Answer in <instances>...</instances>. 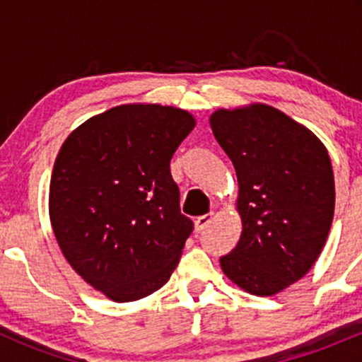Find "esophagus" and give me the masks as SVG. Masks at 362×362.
Listing matches in <instances>:
<instances>
[{
    "label": "esophagus",
    "mask_w": 362,
    "mask_h": 362,
    "mask_svg": "<svg viewBox=\"0 0 362 362\" xmlns=\"http://www.w3.org/2000/svg\"><path fill=\"white\" fill-rule=\"evenodd\" d=\"M213 221V213H207V214H202L199 216L197 219H195V230L201 233L202 230H206L207 226H209V223Z\"/></svg>",
    "instance_id": "esophagus-1"
}]
</instances>
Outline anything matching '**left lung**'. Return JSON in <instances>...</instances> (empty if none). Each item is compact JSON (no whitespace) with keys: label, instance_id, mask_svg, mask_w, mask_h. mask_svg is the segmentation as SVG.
Here are the masks:
<instances>
[{"label":"left lung","instance_id":"obj_1","mask_svg":"<svg viewBox=\"0 0 362 362\" xmlns=\"http://www.w3.org/2000/svg\"><path fill=\"white\" fill-rule=\"evenodd\" d=\"M209 122L233 161L243 224L221 269L248 293L272 296L323 250L335 207L330 156L313 132L269 105L216 110Z\"/></svg>","mask_w":362,"mask_h":362}]
</instances>
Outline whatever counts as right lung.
Masks as SVG:
<instances>
[{
	"instance_id": "obj_1",
	"label": "right lung",
	"mask_w": 362,
	"mask_h": 362,
	"mask_svg": "<svg viewBox=\"0 0 362 362\" xmlns=\"http://www.w3.org/2000/svg\"><path fill=\"white\" fill-rule=\"evenodd\" d=\"M195 120L161 105H120L74 129L54 163L49 211L66 260L107 298L127 303L175 271L192 219L170 160Z\"/></svg>"
}]
</instances>
